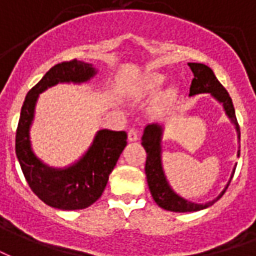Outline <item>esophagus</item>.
I'll use <instances>...</instances> for the list:
<instances>
[{
  "label": "esophagus",
  "mask_w": 256,
  "mask_h": 256,
  "mask_svg": "<svg viewBox=\"0 0 256 256\" xmlns=\"http://www.w3.org/2000/svg\"><path fill=\"white\" fill-rule=\"evenodd\" d=\"M138 139H139V134H138V130H130V132H128V140H130V142H136Z\"/></svg>",
  "instance_id": "esophagus-1"
}]
</instances>
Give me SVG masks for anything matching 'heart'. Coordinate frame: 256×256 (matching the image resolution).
I'll use <instances>...</instances> for the list:
<instances>
[{
  "instance_id": "b5f03b06",
  "label": "heart",
  "mask_w": 256,
  "mask_h": 256,
  "mask_svg": "<svg viewBox=\"0 0 256 256\" xmlns=\"http://www.w3.org/2000/svg\"><path fill=\"white\" fill-rule=\"evenodd\" d=\"M163 80H164V76H160V74H150L143 82L142 90L143 92H155L160 88Z\"/></svg>"
}]
</instances>
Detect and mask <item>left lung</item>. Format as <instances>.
<instances>
[{"instance_id": "obj_1", "label": "left lung", "mask_w": 256, "mask_h": 256, "mask_svg": "<svg viewBox=\"0 0 256 256\" xmlns=\"http://www.w3.org/2000/svg\"><path fill=\"white\" fill-rule=\"evenodd\" d=\"M189 67L194 74V78L192 80V84H190L189 96H196V94L201 93L212 94L218 102L222 104L228 117L234 121V124L236 126V130H238V138L240 139V128L238 120H236L235 108H234L232 100H230L226 88L218 82L212 68H209L208 66H205L202 63H189ZM160 136H162V126H158V124H150L144 128L143 138H142V146L147 152L144 170H146L147 184H148L154 201L160 208L172 210V212H197V210H201V209H205L213 205L228 189L230 180L235 174V168H234V172L230 176V182L226 184V189L222 190L216 200L209 201L206 204H194L186 201V200L180 198L178 194L174 193L167 184L166 176H164L162 168V162H160ZM239 155L240 150L238 151V156Z\"/></svg>"}]
</instances>
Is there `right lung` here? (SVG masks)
Here are the masks:
<instances>
[{
	"label": "right lung",
	"mask_w": 256,
	"mask_h": 256,
	"mask_svg": "<svg viewBox=\"0 0 256 256\" xmlns=\"http://www.w3.org/2000/svg\"><path fill=\"white\" fill-rule=\"evenodd\" d=\"M96 74L89 63L76 59L58 63L28 92L16 130V155L30 190L44 204L62 210L84 209L101 197L126 146V130H98L84 158L68 168H50L30 150V126L36 100L42 92L59 82H84Z\"/></svg>",
	"instance_id": "obj_1"
}]
</instances>
